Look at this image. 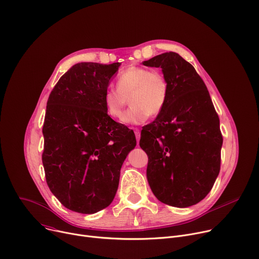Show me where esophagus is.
<instances>
[{
    "label": "esophagus",
    "instance_id": "esophagus-1",
    "mask_svg": "<svg viewBox=\"0 0 259 259\" xmlns=\"http://www.w3.org/2000/svg\"><path fill=\"white\" fill-rule=\"evenodd\" d=\"M135 135H136V139H137V143H139V141H140V137H141V133L140 131H139L138 128H135Z\"/></svg>",
    "mask_w": 259,
    "mask_h": 259
}]
</instances>
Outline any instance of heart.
I'll return each instance as SVG.
<instances>
[{
	"label": "heart",
	"instance_id": "b5f03b06",
	"mask_svg": "<svg viewBox=\"0 0 259 259\" xmlns=\"http://www.w3.org/2000/svg\"><path fill=\"white\" fill-rule=\"evenodd\" d=\"M130 97L131 108L122 116L126 125L146 122L150 115H160L169 97V85L166 77L148 68L131 66L117 77V87L106 89L103 101L107 113L112 118H119Z\"/></svg>",
	"mask_w": 259,
	"mask_h": 259
}]
</instances>
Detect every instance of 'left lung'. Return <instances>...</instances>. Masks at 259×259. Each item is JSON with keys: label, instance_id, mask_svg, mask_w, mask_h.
I'll return each instance as SVG.
<instances>
[{"label": "left lung", "instance_id": "1", "mask_svg": "<svg viewBox=\"0 0 259 259\" xmlns=\"http://www.w3.org/2000/svg\"><path fill=\"white\" fill-rule=\"evenodd\" d=\"M143 65L162 68L169 85L164 111L141 132L147 181L161 202L189 207L209 193L220 172V120L202 78L182 56L164 53Z\"/></svg>", "mask_w": 259, "mask_h": 259}]
</instances>
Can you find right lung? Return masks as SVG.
I'll return each mask as SVG.
<instances>
[{
  "label": "right lung",
  "mask_w": 259,
  "mask_h": 259,
  "mask_svg": "<svg viewBox=\"0 0 259 259\" xmlns=\"http://www.w3.org/2000/svg\"><path fill=\"white\" fill-rule=\"evenodd\" d=\"M120 65L77 63L49 97L42 164L51 192L72 211L94 213L112 203L122 164L137 144L134 132L114 121L103 101Z\"/></svg>",
  "instance_id": "add662e5"
}]
</instances>
